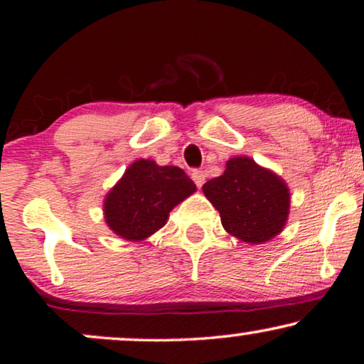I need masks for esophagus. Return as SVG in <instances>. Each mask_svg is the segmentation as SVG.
I'll return each instance as SVG.
<instances>
[{
  "label": "esophagus",
  "instance_id": "1",
  "mask_svg": "<svg viewBox=\"0 0 364 364\" xmlns=\"http://www.w3.org/2000/svg\"><path fill=\"white\" fill-rule=\"evenodd\" d=\"M192 181L196 182V186L200 188L203 186V182H205V173L203 171H192Z\"/></svg>",
  "mask_w": 364,
  "mask_h": 364
}]
</instances>
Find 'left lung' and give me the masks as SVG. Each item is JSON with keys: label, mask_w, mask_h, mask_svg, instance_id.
<instances>
[{"label": "left lung", "mask_w": 364, "mask_h": 364, "mask_svg": "<svg viewBox=\"0 0 364 364\" xmlns=\"http://www.w3.org/2000/svg\"><path fill=\"white\" fill-rule=\"evenodd\" d=\"M220 212L228 233L248 243H262L282 232L290 210L287 183L248 157H233L220 177L202 187Z\"/></svg>", "instance_id": "8db88e82"}]
</instances>
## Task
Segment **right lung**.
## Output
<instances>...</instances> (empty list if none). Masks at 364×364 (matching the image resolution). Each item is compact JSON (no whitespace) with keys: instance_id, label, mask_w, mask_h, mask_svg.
<instances>
[{"instance_id":"1","label":"right lung","mask_w":364,"mask_h":364,"mask_svg":"<svg viewBox=\"0 0 364 364\" xmlns=\"http://www.w3.org/2000/svg\"><path fill=\"white\" fill-rule=\"evenodd\" d=\"M196 192L182 168L137 161L127 168L104 202L107 225L127 240H144L166 225L168 212Z\"/></svg>"}]
</instances>
